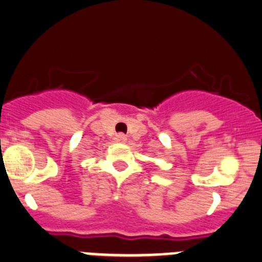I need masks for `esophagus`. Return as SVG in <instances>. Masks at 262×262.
<instances>
[{
  "label": "esophagus",
  "instance_id": "obj_1",
  "mask_svg": "<svg viewBox=\"0 0 262 262\" xmlns=\"http://www.w3.org/2000/svg\"><path fill=\"white\" fill-rule=\"evenodd\" d=\"M116 140L119 141V143H124V141H126L127 139H126V136L123 135V134H119V135L116 136Z\"/></svg>",
  "mask_w": 262,
  "mask_h": 262
}]
</instances>
